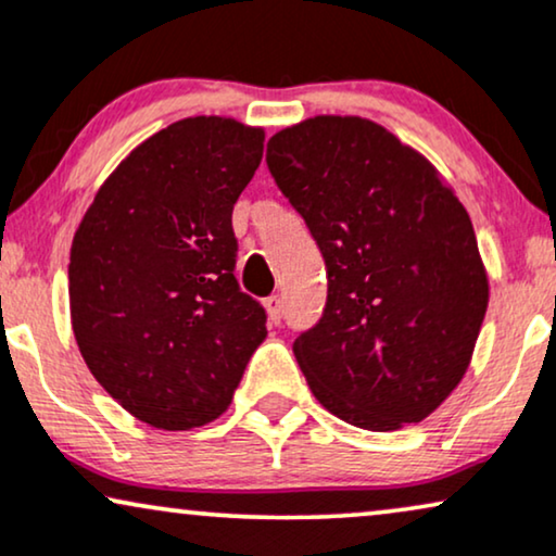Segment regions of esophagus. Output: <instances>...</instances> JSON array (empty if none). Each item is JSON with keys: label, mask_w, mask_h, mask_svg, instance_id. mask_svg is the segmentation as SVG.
I'll return each mask as SVG.
<instances>
[{"label": "esophagus", "mask_w": 556, "mask_h": 556, "mask_svg": "<svg viewBox=\"0 0 556 556\" xmlns=\"http://www.w3.org/2000/svg\"><path fill=\"white\" fill-rule=\"evenodd\" d=\"M265 308H268L270 324H280V319H283V301H280V295H268L265 299Z\"/></svg>", "instance_id": "1"}]
</instances>
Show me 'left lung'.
I'll use <instances>...</instances> for the list:
<instances>
[{
    "label": "left lung",
    "mask_w": 556,
    "mask_h": 556,
    "mask_svg": "<svg viewBox=\"0 0 556 556\" xmlns=\"http://www.w3.org/2000/svg\"><path fill=\"white\" fill-rule=\"evenodd\" d=\"M268 168L327 265V306L293 342L329 414L419 424L472 359L488 273L463 201L421 153L363 117L321 114L268 140Z\"/></svg>",
    "instance_id": "8db88e82"
}]
</instances>
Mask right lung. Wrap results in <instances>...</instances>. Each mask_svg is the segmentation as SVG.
I'll return each mask as SVG.
<instances>
[{
    "instance_id": "right-lung-1",
    "label": "right lung",
    "mask_w": 556,
    "mask_h": 556,
    "mask_svg": "<svg viewBox=\"0 0 556 556\" xmlns=\"http://www.w3.org/2000/svg\"><path fill=\"white\" fill-rule=\"evenodd\" d=\"M265 132L186 117L137 146L102 184L71 244L78 350L135 419L204 427L232 403L265 308L235 278L232 208L263 161Z\"/></svg>"
}]
</instances>
